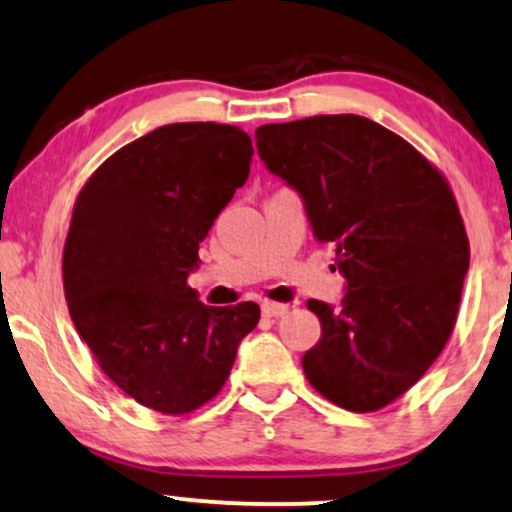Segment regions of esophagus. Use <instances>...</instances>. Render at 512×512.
Returning <instances> with one entry per match:
<instances>
[{
    "label": "esophagus",
    "mask_w": 512,
    "mask_h": 512,
    "mask_svg": "<svg viewBox=\"0 0 512 512\" xmlns=\"http://www.w3.org/2000/svg\"><path fill=\"white\" fill-rule=\"evenodd\" d=\"M290 311V304H278V302H264L262 304V313L267 318H278L283 316V313Z\"/></svg>",
    "instance_id": "34e87169"
}]
</instances>
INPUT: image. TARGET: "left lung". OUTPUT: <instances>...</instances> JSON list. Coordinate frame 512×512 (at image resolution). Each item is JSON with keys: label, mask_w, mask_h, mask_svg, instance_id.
Returning a JSON list of instances; mask_svg holds the SVG:
<instances>
[{"label": "left lung", "mask_w": 512, "mask_h": 512, "mask_svg": "<svg viewBox=\"0 0 512 512\" xmlns=\"http://www.w3.org/2000/svg\"><path fill=\"white\" fill-rule=\"evenodd\" d=\"M271 173L295 187L313 234L337 248L339 309L309 299L320 339L309 384L349 412H377L410 391L452 335L470 245L447 177L410 142L358 114L255 131Z\"/></svg>", "instance_id": "8db88e82"}]
</instances>
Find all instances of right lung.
Here are the masks:
<instances>
[{"label": "right lung", "mask_w": 512, "mask_h": 512, "mask_svg": "<svg viewBox=\"0 0 512 512\" xmlns=\"http://www.w3.org/2000/svg\"><path fill=\"white\" fill-rule=\"evenodd\" d=\"M252 142L215 121L168 124L93 170L63 248L72 323L95 363L149 410L180 417L222 391L260 306H206L199 243L248 180Z\"/></svg>", "instance_id": "obj_1"}]
</instances>
